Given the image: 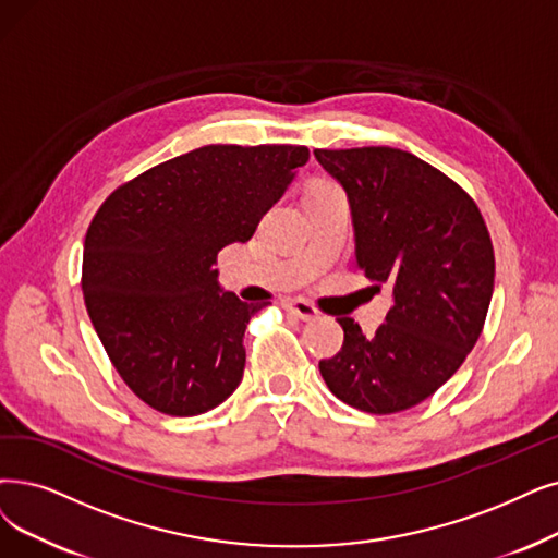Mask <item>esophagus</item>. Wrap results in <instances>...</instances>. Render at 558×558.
<instances>
[{"mask_svg": "<svg viewBox=\"0 0 558 558\" xmlns=\"http://www.w3.org/2000/svg\"><path fill=\"white\" fill-rule=\"evenodd\" d=\"M281 306L288 311V314L298 316L300 320H316L318 318V308L304 300H283Z\"/></svg>", "mask_w": 558, "mask_h": 558, "instance_id": "1", "label": "esophagus"}]
</instances>
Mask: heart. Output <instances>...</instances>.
Instances as JSON below:
<instances>
[{"label": "heart", "mask_w": 558, "mask_h": 558, "mask_svg": "<svg viewBox=\"0 0 558 558\" xmlns=\"http://www.w3.org/2000/svg\"><path fill=\"white\" fill-rule=\"evenodd\" d=\"M323 185H329V183H318V185H314V187H323Z\"/></svg>", "instance_id": "heart-1"}]
</instances>
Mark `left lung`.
Here are the masks:
<instances>
[{
    "label": "left lung",
    "mask_w": 558,
    "mask_h": 558,
    "mask_svg": "<svg viewBox=\"0 0 558 558\" xmlns=\"http://www.w3.org/2000/svg\"><path fill=\"white\" fill-rule=\"evenodd\" d=\"M314 155L348 194L356 265L393 295L371 339L339 318L343 348L318 364L320 375L350 408L410 410L449 380L481 337L495 288L493 240L474 198L408 150Z\"/></svg>",
    "instance_id": "left-lung-1"
}]
</instances>
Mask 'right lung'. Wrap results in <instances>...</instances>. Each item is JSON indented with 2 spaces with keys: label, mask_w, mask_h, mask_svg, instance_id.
<instances>
[{
  "label": "right lung",
  "mask_w": 558,
  "mask_h": 558,
  "mask_svg": "<svg viewBox=\"0 0 558 558\" xmlns=\"http://www.w3.org/2000/svg\"><path fill=\"white\" fill-rule=\"evenodd\" d=\"M308 160L306 146L210 144L107 196L84 240L82 293L123 383L169 416L238 389L260 311L217 283V252L247 242Z\"/></svg>",
  "instance_id": "1"
}]
</instances>
